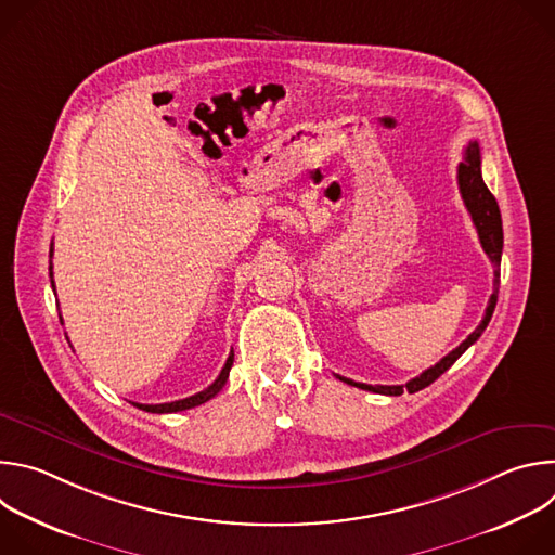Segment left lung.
Returning <instances> with one entry per match:
<instances>
[{
    "label": "left lung",
    "mask_w": 555,
    "mask_h": 555,
    "mask_svg": "<svg viewBox=\"0 0 555 555\" xmlns=\"http://www.w3.org/2000/svg\"><path fill=\"white\" fill-rule=\"evenodd\" d=\"M456 180H459V191H461V197H463V204L467 208V212L472 215V221L474 225H477V232H479V240H481V246L486 250V255L490 257V261L494 263V292L490 296V302H488V309H486V315L481 325L474 330L454 351H450L446 358H441L435 366L426 369L422 375L413 377L411 382L406 384H395V386H384V384H362V382H353L349 377H343L338 375V379L351 384V386H358L362 390H371V392H379V395H402L404 390L409 392H417L422 388H426L428 384H433L441 373H446L463 353L469 345L477 343L481 338V334L486 332L492 313H494V307H496V300H499V283H501V255H503V221H501V210H499V204H496V197L490 193V189L486 186L483 182V176H481V149H479V142L472 140L467 146H465V157L463 163H459V169H456Z\"/></svg>",
    "instance_id": "left-lung-1"
}]
</instances>
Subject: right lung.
<instances>
[{
  "label": "right lung",
  "instance_id": "1",
  "mask_svg": "<svg viewBox=\"0 0 555 555\" xmlns=\"http://www.w3.org/2000/svg\"><path fill=\"white\" fill-rule=\"evenodd\" d=\"M50 259H52V248H50ZM50 283H52V289H54L52 261H50ZM61 321H63V319H61ZM232 360H234V353L230 351V356H228V360H225V364H223L221 373L217 375V379H215L208 388H204V390H199V392L191 395V398H184V400H178V402H169V404H135V402H133V406H135V409H140V411H146V413H178V411L195 409V406H199V404H204V402L212 400L215 395L223 388V384H225V379H228V373H230V366H232Z\"/></svg>",
  "mask_w": 555,
  "mask_h": 555
}]
</instances>
